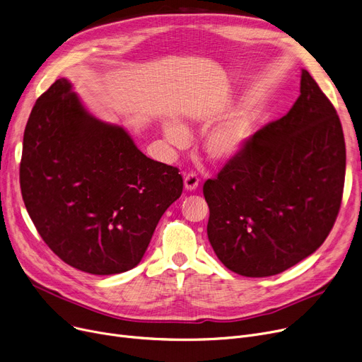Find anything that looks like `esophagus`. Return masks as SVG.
<instances>
[{
    "mask_svg": "<svg viewBox=\"0 0 362 362\" xmlns=\"http://www.w3.org/2000/svg\"><path fill=\"white\" fill-rule=\"evenodd\" d=\"M199 185V179L195 173H187L185 176V189L186 191H195Z\"/></svg>",
    "mask_w": 362,
    "mask_h": 362,
    "instance_id": "esophagus-1",
    "label": "esophagus"
}]
</instances>
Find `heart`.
I'll return each instance as SVG.
<instances>
[{
	"label": "heart",
	"mask_w": 362,
	"mask_h": 362,
	"mask_svg": "<svg viewBox=\"0 0 362 362\" xmlns=\"http://www.w3.org/2000/svg\"><path fill=\"white\" fill-rule=\"evenodd\" d=\"M254 133V119L243 114L230 122L218 126L206 139V151L214 160H227L236 156L250 142ZM164 135L175 146H185L187 142V132L177 123H165Z\"/></svg>",
	"instance_id": "1"
}]
</instances>
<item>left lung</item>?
<instances>
[{
	"mask_svg": "<svg viewBox=\"0 0 362 362\" xmlns=\"http://www.w3.org/2000/svg\"><path fill=\"white\" fill-rule=\"evenodd\" d=\"M346 148L337 112L307 70L286 116L251 136L204 183L206 235L227 269L267 277L326 240L340 210Z\"/></svg>",
	"mask_w": 362,
	"mask_h": 362,
	"instance_id": "1",
	"label": "left lung"
}]
</instances>
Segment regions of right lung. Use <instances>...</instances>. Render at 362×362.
I'll use <instances>...</instances> for the list:
<instances>
[{
	"label": "right lung",
	"instance_id": "obj_1",
	"mask_svg": "<svg viewBox=\"0 0 362 362\" xmlns=\"http://www.w3.org/2000/svg\"><path fill=\"white\" fill-rule=\"evenodd\" d=\"M26 210L49 250L89 274L127 272L183 191L179 168L148 158L129 133L86 111L67 79L29 116L21 161Z\"/></svg>",
	"mask_w": 362,
	"mask_h": 362
}]
</instances>
